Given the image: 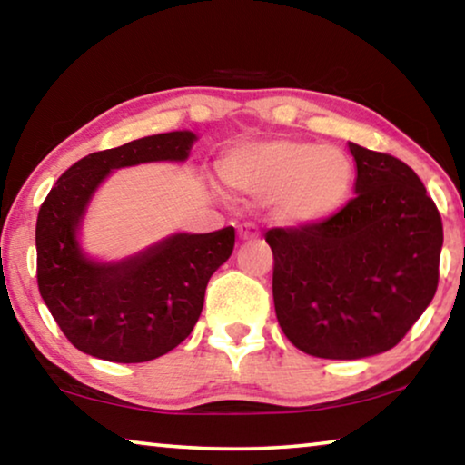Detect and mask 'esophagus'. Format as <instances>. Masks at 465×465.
<instances>
[{
  "label": "esophagus",
  "instance_id": "1",
  "mask_svg": "<svg viewBox=\"0 0 465 465\" xmlns=\"http://www.w3.org/2000/svg\"><path fill=\"white\" fill-rule=\"evenodd\" d=\"M238 238H240V242L254 240V238H259V230H256L252 223H246V225H242L240 230H238Z\"/></svg>",
  "mask_w": 465,
  "mask_h": 465
}]
</instances>
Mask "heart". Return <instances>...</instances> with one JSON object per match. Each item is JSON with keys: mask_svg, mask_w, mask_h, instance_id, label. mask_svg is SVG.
Returning <instances> with one entry per match:
<instances>
[{"mask_svg": "<svg viewBox=\"0 0 465 465\" xmlns=\"http://www.w3.org/2000/svg\"><path fill=\"white\" fill-rule=\"evenodd\" d=\"M219 175L240 196L267 198L272 219L288 227H313L334 217L355 182L342 150L290 137L235 145L221 158Z\"/></svg>", "mask_w": 465, "mask_h": 465, "instance_id": "1", "label": "heart"}]
</instances>
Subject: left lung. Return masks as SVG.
Returning <instances> with one entry per match:
<instances>
[{"instance_id": "8db88e82", "label": "left lung", "mask_w": 465, "mask_h": 465, "mask_svg": "<svg viewBox=\"0 0 465 465\" xmlns=\"http://www.w3.org/2000/svg\"><path fill=\"white\" fill-rule=\"evenodd\" d=\"M355 198L313 227H273V302L296 349L363 359L401 342L439 286L442 221L424 183L391 154L349 142Z\"/></svg>"}]
</instances>
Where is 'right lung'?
I'll list each match as a JSON object with an SVG mask.
<instances>
[{"label":"right lung","instance_id":"1","mask_svg":"<svg viewBox=\"0 0 465 465\" xmlns=\"http://www.w3.org/2000/svg\"><path fill=\"white\" fill-rule=\"evenodd\" d=\"M196 140L183 129L94 152L74 163L41 204L35 230L41 299L85 355L152 361L182 344L203 313L206 283L233 252V227L171 233L119 261L94 259L81 244L89 204L110 173L143 163H185Z\"/></svg>","mask_w":465,"mask_h":465}]
</instances>
